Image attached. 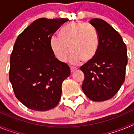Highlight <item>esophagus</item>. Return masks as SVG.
Returning a JSON list of instances; mask_svg holds the SVG:
<instances>
[{"label": "esophagus", "mask_w": 134, "mask_h": 134, "mask_svg": "<svg viewBox=\"0 0 134 134\" xmlns=\"http://www.w3.org/2000/svg\"><path fill=\"white\" fill-rule=\"evenodd\" d=\"M76 70H77V68H74V67H70V72L72 73L75 72Z\"/></svg>", "instance_id": "esophagus-1"}]
</instances>
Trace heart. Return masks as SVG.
<instances>
[{"instance_id":"b5f03b06","label":"heart","mask_w":134,"mask_h":134,"mask_svg":"<svg viewBox=\"0 0 134 134\" xmlns=\"http://www.w3.org/2000/svg\"><path fill=\"white\" fill-rule=\"evenodd\" d=\"M59 37H52L50 45L60 62H65L70 52V61L73 64L91 61L97 54L100 40L96 29L91 24L72 22L60 31Z\"/></svg>"}]
</instances>
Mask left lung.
Wrapping results in <instances>:
<instances>
[{"label":"left lung","instance_id":"left-lung-1","mask_svg":"<svg viewBox=\"0 0 134 134\" xmlns=\"http://www.w3.org/2000/svg\"><path fill=\"white\" fill-rule=\"evenodd\" d=\"M91 25L100 40L95 58L80 67L85 74L82 88L93 101H103L118 93L125 80L127 48L122 37L103 19H92Z\"/></svg>","mask_w":134,"mask_h":134}]
</instances>
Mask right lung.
<instances>
[{
    "label": "right lung",
    "mask_w": 134,
    "mask_h": 134,
    "mask_svg": "<svg viewBox=\"0 0 134 134\" xmlns=\"http://www.w3.org/2000/svg\"><path fill=\"white\" fill-rule=\"evenodd\" d=\"M68 21L38 19L16 40L10 54L9 80L16 99L27 108L48 111L60 101L62 85L70 75V69L55 58L50 40Z\"/></svg>",
    "instance_id": "right-lung-1"
}]
</instances>
